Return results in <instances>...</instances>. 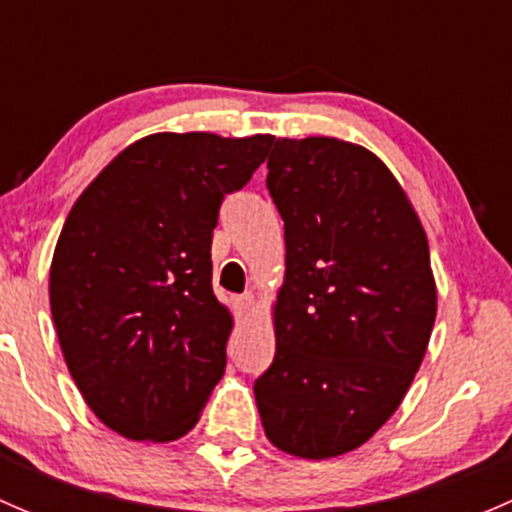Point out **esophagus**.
<instances>
[{
  "label": "esophagus",
  "instance_id": "obj_1",
  "mask_svg": "<svg viewBox=\"0 0 512 512\" xmlns=\"http://www.w3.org/2000/svg\"><path fill=\"white\" fill-rule=\"evenodd\" d=\"M237 312L240 314H250V312H255V307H257V299H255V294H242V297H237Z\"/></svg>",
  "mask_w": 512,
  "mask_h": 512
}]
</instances>
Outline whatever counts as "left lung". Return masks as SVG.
<instances>
[{
  "label": "left lung",
  "instance_id": "8db88e82",
  "mask_svg": "<svg viewBox=\"0 0 512 512\" xmlns=\"http://www.w3.org/2000/svg\"><path fill=\"white\" fill-rule=\"evenodd\" d=\"M272 143L285 282L255 401L272 446L324 461L369 441L404 401L436 322V280L421 220L384 160L327 136Z\"/></svg>",
  "mask_w": 512,
  "mask_h": 512
}]
</instances>
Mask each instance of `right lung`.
Returning a JSON list of instances; mask_svg holds the SVG:
<instances>
[{
	"mask_svg": "<svg viewBox=\"0 0 512 512\" xmlns=\"http://www.w3.org/2000/svg\"><path fill=\"white\" fill-rule=\"evenodd\" d=\"M272 141L151 133L91 180L61 227L49 270L61 352L123 438L185 436L223 379L232 314L213 294V230Z\"/></svg>",
	"mask_w": 512,
	"mask_h": 512,
	"instance_id": "1",
	"label": "right lung"
}]
</instances>
